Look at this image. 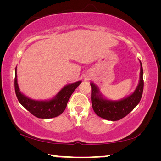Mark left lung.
<instances>
[{"mask_svg": "<svg viewBox=\"0 0 161 161\" xmlns=\"http://www.w3.org/2000/svg\"><path fill=\"white\" fill-rule=\"evenodd\" d=\"M139 81L131 94L118 101L106 99L99 86L91 82L92 108L97 116L108 121H118L128 115L140 102L143 90V72L141 62Z\"/></svg>", "mask_w": 161, "mask_h": 161, "instance_id": "obj_1", "label": "left lung"}]
</instances>
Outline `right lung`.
<instances>
[{
    "label": "right lung",
    "instance_id": "obj_1",
    "mask_svg": "<svg viewBox=\"0 0 161 161\" xmlns=\"http://www.w3.org/2000/svg\"><path fill=\"white\" fill-rule=\"evenodd\" d=\"M81 82V81H78L67 84L51 99L34 100L26 97L20 92L17 80V67L15 71V91L19 102L32 115L40 119H51L60 115L66 108L71 95Z\"/></svg>",
    "mask_w": 161,
    "mask_h": 161
}]
</instances>
